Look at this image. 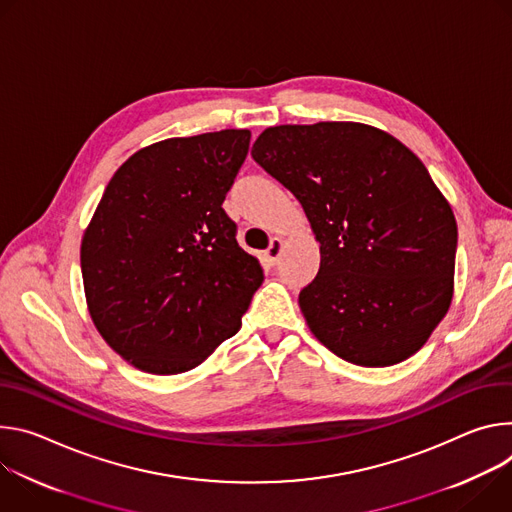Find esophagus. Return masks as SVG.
<instances>
[{
    "label": "esophagus",
    "instance_id": "34e87169",
    "mask_svg": "<svg viewBox=\"0 0 512 512\" xmlns=\"http://www.w3.org/2000/svg\"><path fill=\"white\" fill-rule=\"evenodd\" d=\"M280 252H282V240H280V238H272V240H270V246H268V250H266V260H268L272 266L278 264Z\"/></svg>",
    "mask_w": 512,
    "mask_h": 512
}]
</instances>
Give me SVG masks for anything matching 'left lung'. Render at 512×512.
I'll return each mask as SVG.
<instances>
[{"label":"left lung","instance_id":"obj_1","mask_svg":"<svg viewBox=\"0 0 512 512\" xmlns=\"http://www.w3.org/2000/svg\"><path fill=\"white\" fill-rule=\"evenodd\" d=\"M252 158L299 199L319 240V272L299 295L319 342L368 368L413 356L449 309L458 250L425 164L354 122L268 128Z\"/></svg>","mask_w":512,"mask_h":512}]
</instances>
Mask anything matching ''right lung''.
Listing matches in <instances>:
<instances>
[{
    "instance_id": "1",
    "label": "right lung",
    "mask_w": 512,
    "mask_h": 512,
    "mask_svg": "<svg viewBox=\"0 0 512 512\" xmlns=\"http://www.w3.org/2000/svg\"><path fill=\"white\" fill-rule=\"evenodd\" d=\"M248 130L170 138L111 177L81 242L91 319L124 360L152 374L199 366L238 333L264 280L221 203Z\"/></svg>"
}]
</instances>
